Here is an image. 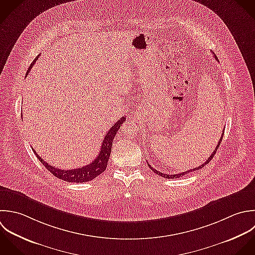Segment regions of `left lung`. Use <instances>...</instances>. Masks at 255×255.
Returning a JSON list of instances; mask_svg holds the SVG:
<instances>
[{
    "instance_id": "obj_1",
    "label": "left lung",
    "mask_w": 255,
    "mask_h": 255,
    "mask_svg": "<svg viewBox=\"0 0 255 255\" xmlns=\"http://www.w3.org/2000/svg\"><path fill=\"white\" fill-rule=\"evenodd\" d=\"M214 54V53H213ZM215 55V57H216V59H218V57L216 56V54H214ZM224 134H225V130H223V133H222V136H221V139H220V141H219V143H218V145H217V147H216V149L214 150V152L212 153V155L209 157V159L203 164V165H201L200 167H198V168H195V169H192V170H189V171H186V172H183V173H180V174H175V175H167V174H163V173H161V172H159V171H157V170H155L153 167H151V165H149L148 164V166H149V168L154 172V173H156V174H158L159 176H161V177H163V178H166V179H176V178H180V177H183L185 174H188V173H190V172H193V171H197V170H200V169H202L203 167H205L207 164H209L210 162H211V160L214 158V156H215V154L217 153V151H218V149H219V147H220V145H221V143H222V140H223V137H224Z\"/></svg>"
}]
</instances>
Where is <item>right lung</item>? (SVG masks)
I'll return each instance as SVG.
<instances>
[{
    "label": "right lung",
    "mask_w": 255,
    "mask_h": 255,
    "mask_svg": "<svg viewBox=\"0 0 255 255\" xmlns=\"http://www.w3.org/2000/svg\"><path fill=\"white\" fill-rule=\"evenodd\" d=\"M40 54H38L34 60L30 63L26 74L27 75L29 73V70L31 69L32 65L34 64V62L38 59ZM126 120V117H121L110 129L109 131L105 134L104 140L102 142L101 145V149L99 151V154L97 155V157L95 158V160L83 167L80 168H76V169H71V170H62V169H58V168H54L52 166H50L49 164H47L44 160H42L37 154L36 152L33 150V153L36 155L37 159L40 161V163L56 178L61 179L63 181L69 182V183H84V182H89L93 179H95L97 176H99L100 174H102L107 167V163L110 157V153H111V148H112V142L113 139L116 135V133L118 132L121 124H123V122Z\"/></svg>",
    "instance_id": "add662e5"
}]
</instances>
